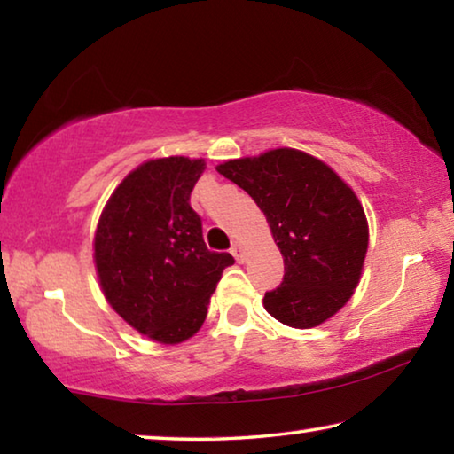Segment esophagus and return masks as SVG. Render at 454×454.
I'll return each mask as SVG.
<instances>
[{
	"label": "esophagus",
	"mask_w": 454,
	"mask_h": 454,
	"mask_svg": "<svg viewBox=\"0 0 454 454\" xmlns=\"http://www.w3.org/2000/svg\"><path fill=\"white\" fill-rule=\"evenodd\" d=\"M230 253H232V256L239 262H242V259H245V250H242L240 242H232V248H230Z\"/></svg>",
	"instance_id": "1"
}]
</instances>
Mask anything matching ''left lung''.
<instances>
[{"instance_id":"obj_1","label":"left lung","mask_w":454,"mask_h":454,"mask_svg":"<svg viewBox=\"0 0 454 454\" xmlns=\"http://www.w3.org/2000/svg\"><path fill=\"white\" fill-rule=\"evenodd\" d=\"M267 215L283 254V283L265 309L292 328H314L355 294L369 247L361 201L326 162L295 148H275L215 167Z\"/></svg>"}]
</instances>
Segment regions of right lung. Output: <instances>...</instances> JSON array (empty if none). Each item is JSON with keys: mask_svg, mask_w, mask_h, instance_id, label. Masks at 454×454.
I'll return each instance as SVG.
<instances>
[{"mask_svg": "<svg viewBox=\"0 0 454 454\" xmlns=\"http://www.w3.org/2000/svg\"><path fill=\"white\" fill-rule=\"evenodd\" d=\"M204 159L142 162L114 189L99 215L93 261L120 317L160 344L192 338L232 254L207 250L189 195Z\"/></svg>", "mask_w": 454, "mask_h": 454, "instance_id": "add662e5", "label": "right lung"}]
</instances>
